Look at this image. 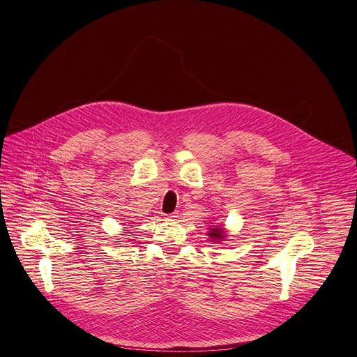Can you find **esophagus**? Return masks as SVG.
I'll list each match as a JSON object with an SVG mask.
<instances>
[{
	"label": "esophagus",
	"instance_id": "34e87169",
	"mask_svg": "<svg viewBox=\"0 0 357 357\" xmlns=\"http://www.w3.org/2000/svg\"><path fill=\"white\" fill-rule=\"evenodd\" d=\"M166 218H171V220H175V218H178V213H172V214H169V215H166Z\"/></svg>",
	"mask_w": 357,
	"mask_h": 357
}]
</instances>
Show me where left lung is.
Segmentation results:
<instances>
[{
  "label": "left lung",
  "mask_w": 357,
  "mask_h": 357,
  "mask_svg": "<svg viewBox=\"0 0 357 357\" xmlns=\"http://www.w3.org/2000/svg\"><path fill=\"white\" fill-rule=\"evenodd\" d=\"M208 236L211 237V240H213L214 243H218V241H222L224 238H226V231H224V229H222V227L215 226V227L210 229Z\"/></svg>",
  "instance_id": "1"
}]
</instances>
